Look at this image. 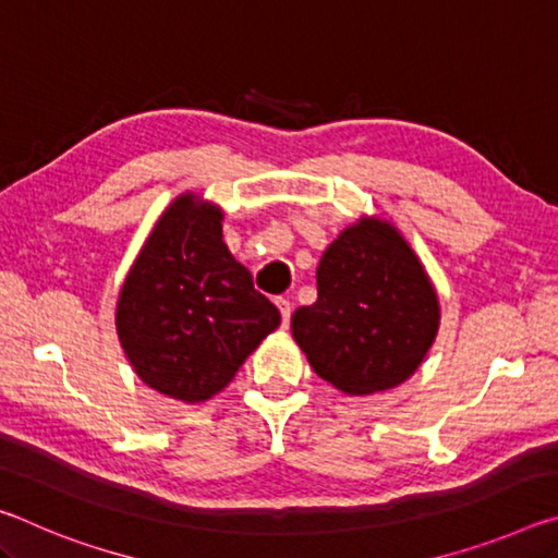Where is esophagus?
I'll list each match as a JSON object with an SVG mask.
<instances>
[{"label": "esophagus", "mask_w": 558, "mask_h": 558, "mask_svg": "<svg viewBox=\"0 0 558 558\" xmlns=\"http://www.w3.org/2000/svg\"><path fill=\"white\" fill-rule=\"evenodd\" d=\"M276 305H278V310H280L282 327H288V325H290V313H292V307H290V300H286V298H278V300H276Z\"/></svg>", "instance_id": "1"}]
</instances>
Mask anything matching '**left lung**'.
I'll list each match as a JSON object with an SVG mask.
<instances>
[{
  "label": "left lung",
  "instance_id": "obj_1",
  "mask_svg": "<svg viewBox=\"0 0 558 558\" xmlns=\"http://www.w3.org/2000/svg\"><path fill=\"white\" fill-rule=\"evenodd\" d=\"M440 300L411 243L381 216H362L317 266V302L292 315V337L319 379L347 396L411 379L438 337Z\"/></svg>",
  "mask_w": 558,
  "mask_h": 558
}]
</instances>
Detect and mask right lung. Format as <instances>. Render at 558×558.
<instances>
[{
  "label": "right lung",
  "instance_id": "1",
  "mask_svg": "<svg viewBox=\"0 0 558 558\" xmlns=\"http://www.w3.org/2000/svg\"><path fill=\"white\" fill-rule=\"evenodd\" d=\"M223 209L184 192L167 206L122 280L116 329L149 389L204 403L280 325L223 243Z\"/></svg>",
  "mask_w": 558,
  "mask_h": 558
}]
</instances>
